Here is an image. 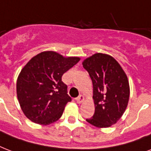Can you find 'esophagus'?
<instances>
[{
	"mask_svg": "<svg viewBox=\"0 0 151 151\" xmlns=\"http://www.w3.org/2000/svg\"><path fill=\"white\" fill-rule=\"evenodd\" d=\"M84 99H85V98H84V96H83L82 95H80L79 96L76 98V101H77L78 103H81L84 101Z\"/></svg>",
	"mask_w": 151,
	"mask_h": 151,
	"instance_id": "obj_1",
	"label": "esophagus"
}]
</instances>
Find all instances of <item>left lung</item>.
Instances as JSON below:
<instances>
[{"label":"left lung","mask_w":151,"mask_h":151,"mask_svg":"<svg viewBox=\"0 0 151 151\" xmlns=\"http://www.w3.org/2000/svg\"><path fill=\"white\" fill-rule=\"evenodd\" d=\"M93 85L95 113L88 123L98 128H107L121 118L129 99L126 74L112 56L96 53L83 62Z\"/></svg>","instance_id":"obj_1"}]
</instances>
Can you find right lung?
Masks as SVG:
<instances>
[{
  "label": "right lung",
  "instance_id": "obj_1",
  "mask_svg": "<svg viewBox=\"0 0 151 151\" xmlns=\"http://www.w3.org/2000/svg\"><path fill=\"white\" fill-rule=\"evenodd\" d=\"M79 60L78 57L65 58L48 51L27 63L16 84L18 100L27 118L45 125L60 118L66 103L71 101L62 76Z\"/></svg>",
  "mask_w": 151,
  "mask_h": 151
}]
</instances>
